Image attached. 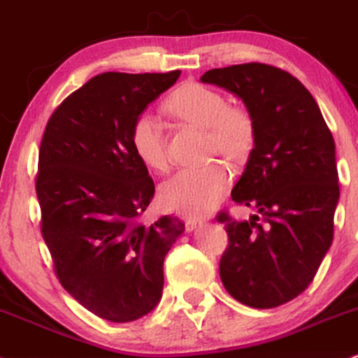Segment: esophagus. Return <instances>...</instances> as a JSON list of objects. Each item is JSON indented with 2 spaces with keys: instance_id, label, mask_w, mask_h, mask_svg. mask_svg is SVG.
Here are the masks:
<instances>
[{
  "instance_id": "esophagus-1",
  "label": "esophagus",
  "mask_w": 358,
  "mask_h": 358,
  "mask_svg": "<svg viewBox=\"0 0 358 358\" xmlns=\"http://www.w3.org/2000/svg\"><path fill=\"white\" fill-rule=\"evenodd\" d=\"M184 224H186L187 231H192V229H196L197 226L203 224V220H199V217H186Z\"/></svg>"
}]
</instances>
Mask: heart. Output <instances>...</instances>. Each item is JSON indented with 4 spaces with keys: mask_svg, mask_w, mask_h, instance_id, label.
Here are the masks:
<instances>
[{
    "mask_svg": "<svg viewBox=\"0 0 358 358\" xmlns=\"http://www.w3.org/2000/svg\"><path fill=\"white\" fill-rule=\"evenodd\" d=\"M166 110L180 120L206 127L209 149L229 161H243L253 149L256 124L251 112L243 105H229L226 96L211 87L197 82L182 83L166 100ZM130 144L138 161L149 169H166V141L161 122L154 115L137 117L130 130ZM229 180V171L221 162L189 167L162 184V203L172 211L203 216L222 199Z\"/></svg>",
    "mask_w": 358,
    "mask_h": 358,
    "instance_id": "1",
    "label": "heart"
}]
</instances>
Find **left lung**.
Instances as JSON below:
<instances>
[{
	"mask_svg": "<svg viewBox=\"0 0 358 358\" xmlns=\"http://www.w3.org/2000/svg\"><path fill=\"white\" fill-rule=\"evenodd\" d=\"M201 82L238 95L256 124L231 197L259 214L243 222L224 211L216 216L228 233L221 281L241 303L275 308L308 288L334 241L340 196L334 136L303 83L276 66L213 69Z\"/></svg>",
	"mask_w": 358,
	"mask_h": 358,
	"instance_id": "1",
	"label": "left lung"
}]
</instances>
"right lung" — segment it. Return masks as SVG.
<instances>
[{"label":"right lung","instance_id":"add662e5","mask_svg":"<svg viewBox=\"0 0 358 358\" xmlns=\"http://www.w3.org/2000/svg\"><path fill=\"white\" fill-rule=\"evenodd\" d=\"M179 75H96L55 108L41 138V236L62 287L103 320L134 322L155 308L164 258L184 231L174 216L141 221L155 186L130 144L134 122Z\"/></svg>","mask_w":358,"mask_h":358}]
</instances>
